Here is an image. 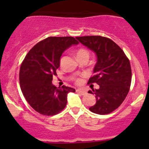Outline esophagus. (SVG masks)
Segmentation results:
<instances>
[{"label":"esophagus","mask_w":149,"mask_h":149,"mask_svg":"<svg viewBox=\"0 0 149 149\" xmlns=\"http://www.w3.org/2000/svg\"><path fill=\"white\" fill-rule=\"evenodd\" d=\"M76 92L77 93H79L80 94H81V95H86V94H87L86 91H85V90H83V89H77L76 90Z\"/></svg>","instance_id":"obj_1"}]
</instances>
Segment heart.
Instances as JSON below:
<instances>
[{
	"label": "heart",
	"instance_id": "b5f03b06",
	"mask_svg": "<svg viewBox=\"0 0 149 149\" xmlns=\"http://www.w3.org/2000/svg\"><path fill=\"white\" fill-rule=\"evenodd\" d=\"M81 56L88 57V56H89V55H88V52H87L86 49H79L77 52H76V58H79V57H81ZM80 81H81L79 80V79H78V80H77L78 83H79Z\"/></svg>",
	"mask_w": 149,
	"mask_h": 149
}]
</instances>
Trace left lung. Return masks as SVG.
<instances>
[{"mask_svg":"<svg viewBox=\"0 0 149 149\" xmlns=\"http://www.w3.org/2000/svg\"><path fill=\"white\" fill-rule=\"evenodd\" d=\"M79 42L93 51L97 56L94 75L88 84L97 83L98 89L88 91L95 94L96 104L90 111L99 115L109 114L123 103L131 84L130 61L123 49L110 39L101 36L76 37Z\"/></svg>","mask_w":149,"mask_h":149,"instance_id":"left-lung-1","label":"left lung"}]
</instances>
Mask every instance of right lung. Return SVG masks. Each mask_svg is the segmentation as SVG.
Segmentation results:
<instances>
[{"instance_id":"right-lung-1","label":"right lung","mask_w":149,"mask_h":149,"mask_svg":"<svg viewBox=\"0 0 149 149\" xmlns=\"http://www.w3.org/2000/svg\"><path fill=\"white\" fill-rule=\"evenodd\" d=\"M79 42L72 37H49L35 45L20 68L21 89L30 106L39 113L54 115L65 107L70 87H56L52 83L63 52Z\"/></svg>"}]
</instances>
